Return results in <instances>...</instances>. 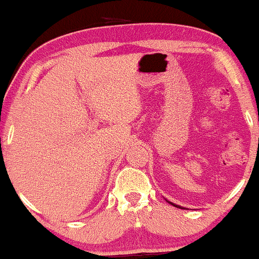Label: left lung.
Returning <instances> with one entry per match:
<instances>
[{"mask_svg": "<svg viewBox=\"0 0 259 259\" xmlns=\"http://www.w3.org/2000/svg\"><path fill=\"white\" fill-rule=\"evenodd\" d=\"M169 203H170V204H173V206H174V207H178V208H181V209H184V208H183V207H180V206H177V204L171 203V202H169Z\"/></svg>", "mask_w": 259, "mask_h": 259, "instance_id": "left-lung-1", "label": "left lung"}]
</instances>
